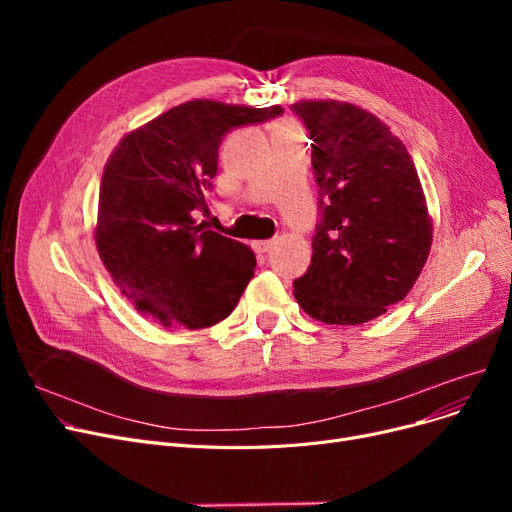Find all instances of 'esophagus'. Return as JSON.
<instances>
[{
  "mask_svg": "<svg viewBox=\"0 0 512 512\" xmlns=\"http://www.w3.org/2000/svg\"><path fill=\"white\" fill-rule=\"evenodd\" d=\"M274 242L272 240H251V247L255 253H267L272 249Z\"/></svg>",
  "mask_w": 512,
  "mask_h": 512,
  "instance_id": "1",
  "label": "esophagus"
}]
</instances>
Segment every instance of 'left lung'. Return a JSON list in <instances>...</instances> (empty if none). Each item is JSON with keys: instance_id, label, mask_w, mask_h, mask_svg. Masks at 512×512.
<instances>
[{"instance_id": "8db88e82", "label": "left lung", "mask_w": 512, "mask_h": 512, "mask_svg": "<svg viewBox=\"0 0 512 512\" xmlns=\"http://www.w3.org/2000/svg\"><path fill=\"white\" fill-rule=\"evenodd\" d=\"M311 132L321 224L294 299L317 321L357 326L402 301L434 240L413 159L390 128L336 99L292 103Z\"/></svg>"}]
</instances>
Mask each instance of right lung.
I'll return each instance as SVG.
<instances>
[{"label": "right lung", "mask_w": 512, "mask_h": 512, "mask_svg": "<svg viewBox=\"0 0 512 512\" xmlns=\"http://www.w3.org/2000/svg\"><path fill=\"white\" fill-rule=\"evenodd\" d=\"M282 114L193 99L130 130L107 157L95 222V245L114 284L141 315L188 330L232 313L255 270L253 251L203 230L205 193L218 174L224 134Z\"/></svg>", "instance_id": "1"}]
</instances>
